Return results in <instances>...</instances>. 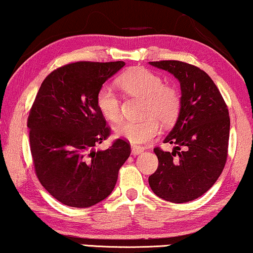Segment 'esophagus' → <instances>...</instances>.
Masks as SVG:
<instances>
[{
  "label": "esophagus",
  "instance_id": "34e87169",
  "mask_svg": "<svg viewBox=\"0 0 253 253\" xmlns=\"http://www.w3.org/2000/svg\"><path fill=\"white\" fill-rule=\"evenodd\" d=\"M143 151H144V148L137 147V145H131V154H133L134 156L140 155V154H142V152H143Z\"/></svg>",
  "mask_w": 253,
  "mask_h": 253
}]
</instances>
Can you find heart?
<instances>
[{
    "instance_id": "1",
    "label": "heart",
    "mask_w": 253,
    "mask_h": 253,
    "mask_svg": "<svg viewBox=\"0 0 253 253\" xmlns=\"http://www.w3.org/2000/svg\"><path fill=\"white\" fill-rule=\"evenodd\" d=\"M119 86L126 95L144 99V120L124 122L115 128L117 136L133 144H145L159 134L158 120L169 125L180 115L182 99L179 89L172 84H164L157 73L143 67H135L119 78ZM96 105L99 112L112 123L122 119V101L117 92L108 84L99 88L96 95Z\"/></svg>"
}]
</instances>
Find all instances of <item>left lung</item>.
I'll return each instance as SVG.
<instances>
[{
	"mask_svg": "<svg viewBox=\"0 0 253 253\" xmlns=\"http://www.w3.org/2000/svg\"><path fill=\"white\" fill-rule=\"evenodd\" d=\"M172 73L181 87L180 115L165 143L172 152L155 148L158 169L149 184L158 197L187 203L205 194L221 174L227 161L230 119L213 80L204 71L180 60L150 62Z\"/></svg>",
	"mask_w": 253,
	"mask_h": 253,
	"instance_id": "8db88e82",
	"label": "left lung"
}]
</instances>
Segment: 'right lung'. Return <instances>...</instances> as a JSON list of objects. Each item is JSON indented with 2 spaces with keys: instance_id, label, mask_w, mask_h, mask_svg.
<instances>
[{
  "instance_id": "1",
  "label": "right lung",
  "mask_w": 253,
  "mask_h": 253,
  "mask_svg": "<svg viewBox=\"0 0 253 253\" xmlns=\"http://www.w3.org/2000/svg\"><path fill=\"white\" fill-rule=\"evenodd\" d=\"M125 62H77L52 71L28 115L35 173L64 205L89 208L112 193L130 144L117 138L106 150L95 145L110 136L96 95Z\"/></svg>"
}]
</instances>
